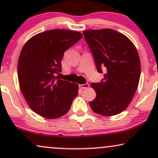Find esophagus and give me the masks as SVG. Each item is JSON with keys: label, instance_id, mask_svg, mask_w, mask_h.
Instances as JSON below:
<instances>
[{"label": "esophagus", "instance_id": "obj_1", "mask_svg": "<svg viewBox=\"0 0 158 158\" xmlns=\"http://www.w3.org/2000/svg\"><path fill=\"white\" fill-rule=\"evenodd\" d=\"M79 87L81 89H85V88H87L89 87V84H88V83H86V84H83V85H79Z\"/></svg>", "mask_w": 158, "mask_h": 158}]
</instances>
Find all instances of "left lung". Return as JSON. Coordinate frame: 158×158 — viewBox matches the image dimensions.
Returning a JSON list of instances; mask_svg holds the SVG:
<instances>
[{
  "label": "left lung",
  "instance_id": "1",
  "mask_svg": "<svg viewBox=\"0 0 158 158\" xmlns=\"http://www.w3.org/2000/svg\"><path fill=\"white\" fill-rule=\"evenodd\" d=\"M83 34L98 72L106 70L101 82L90 85L97 94L90 108L102 116L117 115L128 106L138 87V52L127 36L111 29L85 30Z\"/></svg>",
  "mask_w": 158,
  "mask_h": 158
}]
</instances>
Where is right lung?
Masks as SVG:
<instances>
[{
	"mask_svg": "<svg viewBox=\"0 0 158 158\" xmlns=\"http://www.w3.org/2000/svg\"><path fill=\"white\" fill-rule=\"evenodd\" d=\"M81 37L79 32L56 29L36 34L23 45L18 62L19 87L30 108L41 117H62L78 95L77 84L56 74L64 52Z\"/></svg>",
	"mask_w": 158,
	"mask_h": 158,
	"instance_id": "obj_1",
	"label": "right lung"
}]
</instances>
